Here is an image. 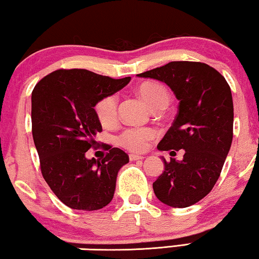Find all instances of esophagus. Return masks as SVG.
Masks as SVG:
<instances>
[{"label": "esophagus", "mask_w": 259, "mask_h": 259, "mask_svg": "<svg viewBox=\"0 0 259 259\" xmlns=\"http://www.w3.org/2000/svg\"><path fill=\"white\" fill-rule=\"evenodd\" d=\"M143 156H138V154H135V153H130L129 154V159L130 160H141V159H143Z\"/></svg>", "instance_id": "esophagus-1"}]
</instances>
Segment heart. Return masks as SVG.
<instances>
[{
  "label": "heart",
  "instance_id": "1",
  "mask_svg": "<svg viewBox=\"0 0 259 259\" xmlns=\"http://www.w3.org/2000/svg\"><path fill=\"white\" fill-rule=\"evenodd\" d=\"M137 93L153 111L164 110L171 101L167 88L157 81H145L141 83ZM117 108L118 98L116 94L107 95L100 100L95 107L100 122L103 125L114 124L117 118ZM153 137L154 131L151 128H128L118 135L117 143L129 151L141 152Z\"/></svg>",
  "mask_w": 259,
  "mask_h": 259
}]
</instances>
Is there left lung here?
Returning a JSON list of instances; mask_svg holds the SVG:
<instances>
[{
  "mask_svg": "<svg viewBox=\"0 0 259 259\" xmlns=\"http://www.w3.org/2000/svg\"><path fill=\"white\" fill-rule=\"evenodd\" d=\"M137 75L165 82L179 100L178 114L157 149H183L184 159L163 158L165 169L153 183V192L169 207H190L214 187L230 150V87L215 68L196 61H171Z\"/></svg>",
  "mask_w": 259,
  "mask_h": 259,
  "instance_id": "1",
  "label": "left lung"
}]
</instances>
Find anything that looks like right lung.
<instances>
[{
    "mask_svg": "<svg viewBox=\"0 0 259 259\" xmlns=\"http://www.w3.org/2000/svg\"><path fill=\"white\" fill-rule=\"evenodd\" d=\"M129 81L130 76L111 79L87 69H58L33 88L31 121L41 175L72 209L98 210L113 200L117 173L129 156L110 145L102 159H87L86 152L102 131L94 107Z\"/></svg>",
    "mask_w": 259,
    "mask_h": 259,
    "instance_id": "1",
    "label": "right lung"
}]
</instances>
